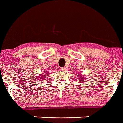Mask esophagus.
Wrapping results in <instances>:
<instances>
[{"label": "esophagus", "instance_id": "obj_1", "mask_svg": "<svg viewBox=\"0 0 123 123\" xmlns=\"http://www.w3.org/2000/svg\"><path fill=\"white\" fill-rule=\"evenodd\" d=\"M61 71H66V68H64V67H62V68H61Z\"/></svg>", "mask_w": 123, "mask_h": 123}]
</instances>
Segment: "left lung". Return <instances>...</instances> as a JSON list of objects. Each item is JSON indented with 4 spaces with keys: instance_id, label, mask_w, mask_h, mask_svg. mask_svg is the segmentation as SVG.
I'll list each match as a JSON object with an SVG mask.
<instances>
[{
    "instance_id": "obj_1",
    "label": "left lung",
    "mask_w": 123,
    "mask_h": 123,
    "mask_svg": "<svg viewBox=\"0 0 123 123\" xmlns=\"http://www.w3.org/2000/svg\"><path fill=\"white\" fill-rule=\"evenodd\" d=\"M78 78H79V79H80V80H82V81H83V80H85V76H82V74H81V75H80V76H79V75H78Z\"/></svg>"
}]
</instances>
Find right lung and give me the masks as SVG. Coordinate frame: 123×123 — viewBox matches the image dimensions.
Here are the masks:
<instances>
[{
  "label": "right lung",
  "mask_w": 123,
  "mask_h": 123,
  "mask_svg": "<svg viewBox=\"0 0 123 123\" xmlns=\"http://www.w3.org/2000/svg\"><path fill=\"white\" fill-rule=\"evenodd\" d=\"M46 72V74H47V71L46 72ZM48 73V72H47ZM45 76V74H42L41 75H39V76H37V78H36V79H37V81H41V80H42V79H43L44 78V76Z\"/></svg>",
  "instance_id": "add662e5"
}]
</instances>
